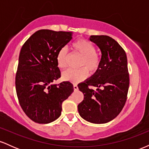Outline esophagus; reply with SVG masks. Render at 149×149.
<instances>
[{
	"mask_svg": "<svg viewBox=\"0 0 149 149\" xmlns=\"http://www.w3.org/2000/svg\"><path fill=\"white\" fill-rule=\"evenodd\" d=\"M73 89H74V90H78V85H77L76 84L73 85Z\"/></svg>",
	"mask_w": 149,
	"mask_h": 149,
	"instance_id": "obj_1",
	"label": "esophagus"
}]
</instances>
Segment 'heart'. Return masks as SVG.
<instances>
[{"label":"heart","mask_w":149,"mask_h":149,"mask_svg":"<svg viewBox=\"0 0 149 149\" xmlns=\"http://www.w3.org/2000/svg\"><path fill=\"white\" fill-rule=\"evenodd\" d=\"M72 48L82 57L80 61V66L84 67L78 70H66L63 72L62 77L66 80L72 83H78L88 77V72L87 69L92 74L98 71L101 64V58L96 52V47L94 44L85 39H79L73 42ZM67 59L66 47H62L59 50L56 57L57 66L59 69H66L68 64Z\"/></svg>","instance_id":"1"}]
</instances>
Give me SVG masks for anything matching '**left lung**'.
<instances>
[{"label": "left lung", "instance_id": "left-lung-1", "mask_svg": "<svg viewBox=\"0 0 149 149\" xmlns=\"http://www.w3.org/2000/svg\"><path fill=\"white\" fill-rule=\"evenodd\" d=\"M90 40L101 49V64L90 78L78 85L84 95L78 110L88 122L106 123L118 115L127 101L130 85L127 55L118 42L108 36H91Z\"/></svg>", "mask_w": 149, "mask_h": 149}]
</instances>
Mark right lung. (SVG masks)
<instances>
[{"label":"right lung","mask_w":149,"mask_h":149,"mask_svg":"<svg viewBox=\"0 0 149 149\" xmlns=\"http://www.w3.org/2000/svg\"><path fill=\"white\" fill-rule=\"evenodd\" d=\"M72 39V33L39 30L22 46L15 87L22 110L40 124L53 122L61 116V104L73 92L72 83L52 84L61 77L57 54Z\"/></svg>","instance_id":"right-lung-1"}]
</instances>
